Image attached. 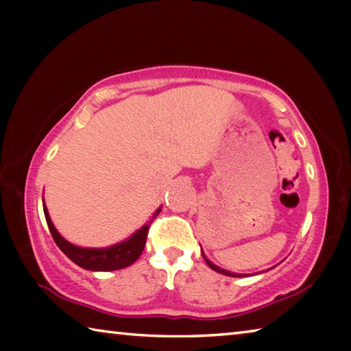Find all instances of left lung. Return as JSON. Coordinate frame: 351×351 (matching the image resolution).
<instances>
[{"instance_id": "left-lung-1", "label": "left lung", "mask_w": 351, "mask_h": 351, "mask_svg": "<svg viewBox=\"0 0 351 351\" xmlns=\"http://www.w3.org/2000/svg\"><path fill=\"white\" fill-rule=\"evenodd\" d=\"M203 257H204V260H206V263H207V265H209V266H210V268H212L213 271H217V272H219V274L229 276V277H239V276H237V274H235V272H229V271H226V269H221V268H219V266H217V265H213V263H212V261H209V260H207V258H206V255H204V254H203Z\"/></svg>"}]
</instances>
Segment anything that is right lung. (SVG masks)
I'll return each mask as SVG.
<instances>
[{
  "label": "right lung",
  "instance_id": "right-lung-1",
  "mask_svg": "<svg viewBox=\"0 0 351 351\" xmlns=\"http://www.w3.org/2000/svg\"><path fill=\"white\" fill-rule=\"evenodd\" d=\"M43 210H45L47 228L51 230V235L52 239H54L56 245L60 247L63 254L66 255L68 258L73 260L75 265H79L83 269H90V271H116V269H122V268H127L130 265H133L134 261L139 258L142 251H144L147 235H148V230H150L153 219L156 218L159 212H161V209H158L150 221H148L144 228L139 229L138 232H136L132 239H128L127 241L119 243V245H114L106 249H88V247L74 246L71 245L69 241L64 240L63 237L57 232L54 224H52L49 213H47L45 204H43Z\"/></svg>",
  "mask_w": 351,
  "mask_h": 351
}]
</instances>
